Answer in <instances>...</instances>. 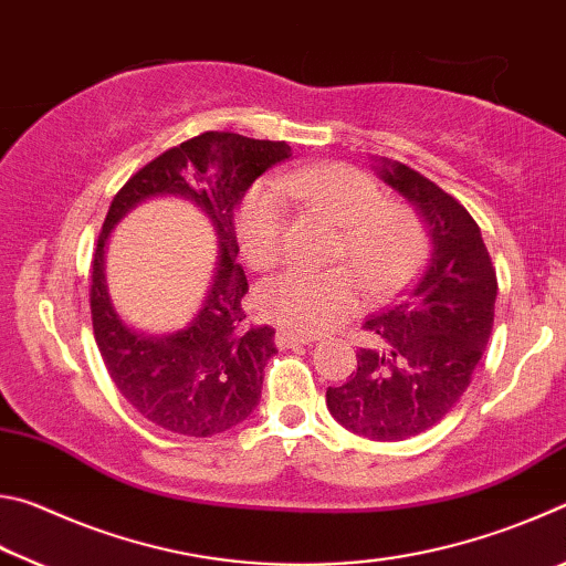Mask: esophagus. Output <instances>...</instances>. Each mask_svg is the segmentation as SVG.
<instances>
[{
	"label": "esophagus",
	"instance_id": "esophagus-1",
	"mask_svg": "<svg viewBox=\"0 0 566 566\" xmlns=\"http://www.w3.org/2000/svg\"><path fill=\"white\" fill-rule=\"evenodd\" d=\"M274 342H276V347H280V349H294V347H304V344H312L314 337H312V334H294V332L280 329V332H276Z\"/></svg>",
	"mask_w": 566,
	"mask_h": 566
}]
</instances>
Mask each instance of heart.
I'll use <instances>...</instances> for the list:
<instances>
[{"mask_svg": "<svg viewBox=\"0 0 566 566\" xmlns=\"http://www.w3.org/2000/svg\"><path fill=\"white\" fill-rule=\"evenodd\" d=\"M286 199H300L342 227L337 260L352 264L371 294L397 292L424 256V229L411 209L387 205L364 171L327 161L282 171L274 181H256L247 191L237 209V237L254 270L280 260ZM358 277L352 270L282 272L260 284L256 314L294 334L329 332L359 310Z\"/></svg>", "mask_w": 566, "mask_h": 566, "instance_id": "1", "label": "heart"}]
</instances>
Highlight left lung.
<instances>
[{
    "mask_svg": "<svg viewBox=\"0 0 566 566\" xmlns=\"http://www.w3.org/2000/svg\"><path fill=\"white\" fill-rule=\"evenodd\" d=\"M377 175L417 207L432 239L427 270L385 312L364 322L375 344L327 389V409L349 432L399 442L444 419L464 395L490 342L496 272L472 214L401 161Z\"/></svg>",
    "mask_w": 566,
    "mask_h": 566,
    "instance_id": "1",
    "label": "left lung"
}]
</instances>
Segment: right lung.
<instances>
[{"mask_svg": "<svg viewBox=\"0 0 566 566\" xmlns=\"http://www.w3.org/2000/svg\"><path fill=\"white\" fill-rule=\"evenodd\" d=\"M292 157L286 142L205 132L181 142L132 175L112 199L92 260V327L119 395L167 432L212 437L244 421L260 405L264 367L274 347L272 327H247L249 290L237 264L234 209L254 179ZM181 196L213 219L220 262L200 312L187 328L145 335L118 319L103 282V247L113 224L151 196Z\"/></svg>", "mask_w": 566, "mask_h": 566, "instance_id": "1", "label": "right lung"}]
</instances>
